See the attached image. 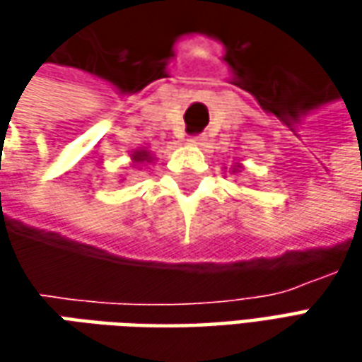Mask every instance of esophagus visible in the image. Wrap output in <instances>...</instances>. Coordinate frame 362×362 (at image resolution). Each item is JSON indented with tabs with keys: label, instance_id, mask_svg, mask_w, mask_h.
<instances>
[{
	"label": "esophagus",
	"instance_id": "34e87169",
	"mask_svg": "<svg viewBox=\"0 0 362 362\" xmlns=\"http://www.w3.org/2000/svg\"><path fill=\"white\" fill-rule=\"evenodd\" d=\"M203 141H205L203 134H193V136H189V145H203Z\"/></svg>",
	"mask_w": 362,
	"mask_h": 362
}]
</instances>
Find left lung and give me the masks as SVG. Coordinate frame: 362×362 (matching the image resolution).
Returning <instances> with one entry per match:
<instances>
[{
	"label": "left lung",
	"instance_id": "8db88e82",
	"mask_svg": "<svg viewBox=\"0 0 362 362\" xmlns=\"http://www.w3.org/2000/svg\"><path fill=\"white\" fill-rule=\"evenodd\" d=\"M233 173H235V171H233Z\"/></svg>",
	"mask_w": 362,
	"mask_h": 362
}]
</instances>
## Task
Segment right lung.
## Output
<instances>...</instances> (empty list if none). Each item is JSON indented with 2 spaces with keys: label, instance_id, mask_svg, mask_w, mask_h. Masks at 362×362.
Segmentation results:
<instances>
[{
  "label": "right lung",
  "instance_id": "obj_1",
  "mask_svg": "<svg viewBox=\"0 0 362 362\" xmlns=\"http://www.w3.org/2000/svg\"><path fill=\"white\" fill-rule=\"evenodd\" d=\"M132 159L136 160V163H143V160L151 159V157H148V153H146V151H136V153H134V157H132Z\"/></svg>",
  "mask_w": 362,
  "mask_h": 362
}]
</instances>
